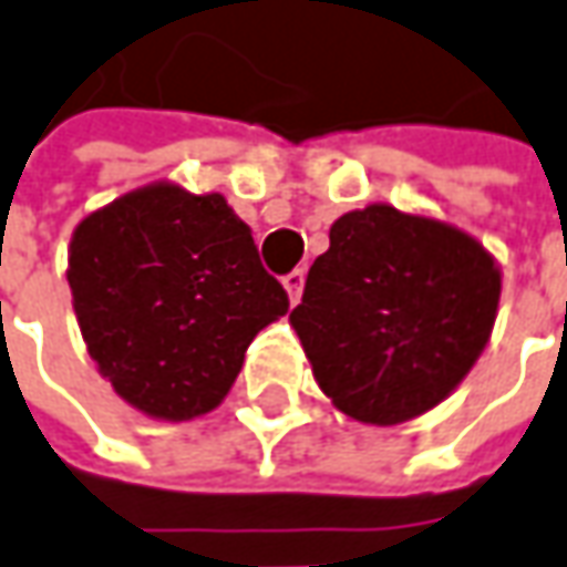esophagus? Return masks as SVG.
<instances>
[{
    "label": "esophagus",
    "instance_id": "obj_1",
    "mask_svg": "<svg viewBox=\"0 0 567 567\" xmlns=\"http://www.w3.org/2000/svg\"><path fill=\"white\" fill-rule=\"evenodd\" d=\"M285 291H288V301L298 303V298H301V288H303V269H291L288 276L282 279Z\"/></svg>",
    "mask_w": 567,
    "mask_h": 567
}]
</instances>
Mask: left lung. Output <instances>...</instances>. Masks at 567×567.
Instances as JSON below:
<instances>
[{
	"label": "left lung",
	"mask_w": 567,
	"mask_h": 567,
	"mask_svg": "<svg viewBox=\"0 0 567 567\" xmlns=\"http://www.w3.org/2000/svg\"><path fill=\"white\" fill-rule=\"evenodd\" d=\"M498 291L496 264L471 235L380 204L329 228L291 326L332 404L389 426L430 411L467 377Z\"/></svg>",
	"instance_id": "1"
}]
</instances>
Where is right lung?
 I'll use <instances>...</instances> for the list:
<instances>
[{
    "instance_id": "obj_1",
    "label": "right lung",
    "mask_w": 567,
    "mask_h": 567,
    "mask_svg": "<svg viewBox=\"0 0 567 567\" xmlns=\"http://www.w3.org/2000/svg\"><path fill=\"white\" fill-rule=\"evenodd\" d=\"M69 285L112 389L150 417L190 420L228 395L288 291L223 194L131 190L74 228Z\"/></svg>"
}]
</instances>
